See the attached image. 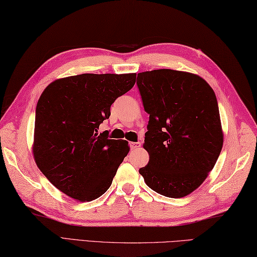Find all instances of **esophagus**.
<instances>
[{
  "mask_svg": "<svg viewBox=\"0 0 257 257\" xmlns=\"http://www.w3.org/2000/svg\"><path fill=\"white\" fill-rule=\"evenodd\" d=\"M130 146H131V149H132V150H135V149H139L140 148L141 143L140 142H131Z\"/></svg>",
  "mask_w": 257,
  "mask_h": 257,
  "instance_id": "obj_1",
  "label": "esophagus"
}]
</instances>
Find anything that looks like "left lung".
Here are the masks:
<instances>
[{
  "instance_id": "1",
  "label": "left lung",
  "mask_w": 257,
  "mask_h": 257,
  "mask_svg": "<svg viewBox=\"0 0 257 257\" xmlns=\"http://www.w3.org/2000/svg\"><path fill=\"white\" fill-rule=\"evenodd\" d=\"M136 83L150 114V161L140 174L159 194L184 197L206 180L223 148L215 93L201 76L169 69L139 73Z\"/></svg>"
}]
</instances>
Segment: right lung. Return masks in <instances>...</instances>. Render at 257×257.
Listing matches in <instances>:
<instances>
[{"label": "right lung", "mask_w": 257, "mask_h": 257, "mask_svg": "<svg viewBox=\"0 0 257 257\" xmlns=\"http://www.w3.org/2000/svg\"><path fill=\"white\" fill-rule=\"evenodd\" d=\"M135 80V73H85L57 78L41 94L33 156L46 179L67 196L91 202L111 186L130 145L125 140H108L97 128Z\"/></svg>", "instance_id": "add662e5"}]
</instances>
